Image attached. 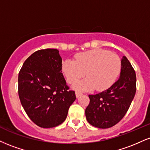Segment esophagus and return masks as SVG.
<instances>
[{
  "label": "esophagus",
  "instance_id": "34e87169",
  "mask_svg": "<svg viewBox=\"0 0 150 150\" xmlns=\"http://www.w3.org/2000/svg\"><path fill=\"white\" fill-rule=\"evenodd\" d=\"M83 94L82 92H80V91H76V92H75V95H76V97L77 98H79V97L81 96Z\"/></svg>",
  "mask_w": 150,
  "mask_h": 150
}]
</instances>
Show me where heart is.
Masks as SVG:
<instances>
[{"label":"heart","instance_id":"heart-1","mask_svg":"<svg viewBox=\"0 0 150 150\" xmlns=\"http://www.w3.org/2000/svg\"><path fill=\"white\" fill-rule=\"evenodd\" d=\"M121 59L116 54L103 49H94L80 53L75 60L65 61L63 71L70 84L85 75L86 79L75 84L80 90L104 91L114 84L121 70Z\"/></svg>","mask_w":150,"mask_h":150}]
</instances>
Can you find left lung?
Masks as SVG:
<instances>
[{"label":"left lung","mask_w":150,"mask_h":150,"mask_svg":"<svg viewBox=\"0 0 150 150\" xmlns=\"http://www.w3.org/2000/svg\"><path fill=\"white\" fill-rule=\"evenodd\" d=\"M120 77L105 91L89 95L86 118L93 127L110 128L120 122L131 105L136 91V75L126 57L121 61Z\"/></svg>","instance_id":"8db88e82"}]
</instances>
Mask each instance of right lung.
I'll return each instance as SVG.
<instances>
[{
    "mask_svg": "<svg viewBox=\"0 0 150 150\" xmlns=\"http://www.w3.org/2000/svg\"><path fill=\"white\" fill-rule=\"evenodd\" d=\"M18 93L27 115L38 127L52 128L64 122L76 96L66 84L59 50H38L24 61Z\"/></svg>",
    "mask_w": 150,
    "mask_h": 150,
    "instance_id": "right-lung-1",
    "label": "right lung"
}]
</instances>
